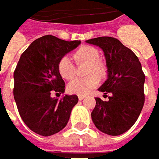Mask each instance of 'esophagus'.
Instances as JSON below:
<instances>
[{"mask_svg": "<svg viewBox=\"0 0 159 159\" xmlns=\"http://www.w3.org/2000/svg\"><path fill=\"white\" fill-rule=\"evenodd\" d=\"M78 98H79V100H83L84 98H85V96H83V95H79V96H78Z\"/></svg>", "mask_w": 159, "mask_h": 159, "instance_id": "1", "label": "esophagus"}]
</instances>
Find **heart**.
I'll return each instance as SVG.
<instances>
[{
  "label": "heart",
  "instance_id": "obj_1",
  "mask_svg": "<svg viewBox=\"0 0 159 159\" xmlns=\"http://www.w3.org/2000/svg\"><path fill=\"white\" fill-rule=\"evenodd\" d=\"M99 50L89 45L80 47L74 53V59L76 63H87L85 75L88 76L84 78H76L70 82L67 85V89L70 93L83 96L86 95L98 85L99 79L107 78L109 74L108 66L104 61L99 60ZM57 70L59 75L65 80L73 79L76 73L75 64L67 56H63L59 60Z\"/></svg>",
  "mask_w": 159,
  "mask_h": 159
}]
</instances>
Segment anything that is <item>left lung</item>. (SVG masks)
<instances>
[{
  "mask_svg": "<svg viewBox=\"0 0 159 159\" xmlns=\"http://www.w3.org/2000/svg\"><path fill=\"white\" fill-rule=\"evenodd\" d=\"M86 42L103 49L109 70L108 79L98 88L109 100L96 98L92 120L104 134H122L135 123L144 104L145 75L141 62L133 50L115 38L99 37Z\"/></svg>",
  "mask_w": 159,
  "mask_h": 159,
  "instance_id": "obj_1",
  "label": "left lung"
}]
</instances>
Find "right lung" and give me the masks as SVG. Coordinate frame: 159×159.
Segmentation results:
<instances>
[{
	"label": "right lung",
	"mask_w": 159,
	"mask_h": 159,
	"mask_svg": "<svg viewBox=\"0 0 159 159\" xmlns=\"http://www.w3.org/2000/svg\"><path fill=\"white\" fill-rule=\"evenodd\" d=\"M80 43L47 35L33 41L19 59L14 73L15 100L23 121L39 135L49 136L61 131L78 102L76 95H65L61 99L50 95L64 92L65 83L57 64Z\"/></svg>",
	"instance_id": "1"
}]
</instances>
